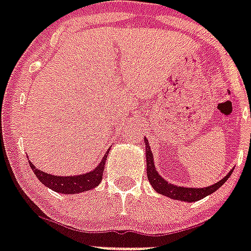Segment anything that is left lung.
Instances as JSON below:
<instances>
[{
  "label": "left lung",
  "instance_id": "8db88e82",
  "mask_svg": "<svg viewBox=\"0 0 251 251\" xmlns=\"http://www.w3.org/2000/svg\"><path fill=\"white\" fill-rule=\"evenodd\" d=\"M144 143H146V160H147V176L150 180L151 185L153 187L156 192L161 193L166 197H170L173 200H178V201H185V202H195L199 200L203 199V197L209 196L213 192H215L217 189H219L222 185L227 182V179L231 176L232 172L228 173L225 178L221 179L219 182L215 184L205 187V188H191V187H182V185H174L172 183H169L168 180H165L158 172L156 170L153 162V153L151 151L150 142L148 139L144 138Z\"/></svg>",
  "mask_w": 251,
  "mask_h": 251
}]
</instances>
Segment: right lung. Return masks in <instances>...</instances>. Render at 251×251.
<instances>
[{
	"label": "right lung",
	"instance_id": "obj_1",
	"mask_svg": "<svg viewBox=\"0 0 251 251\" xmlns=\"http://www.w3.org/2000/svg\"><path fill=\"white\" fill-rule=\"evenodd\" d=\"M109 150L105 152L104 157L101 158L97 168L93 169L91 172L78 175H68V176H60V175H51L38 170L32 162L29 161L30 169L33 170L34 175L37 176L38 180L48 188L52 189L58 193L64 195H75V193H82L85 191H90L95 188L98 184H100L103 173H104V165Z\"/></svg>",
	"mask_w": 251,
	"mask_h": 251
}]
</instances>
